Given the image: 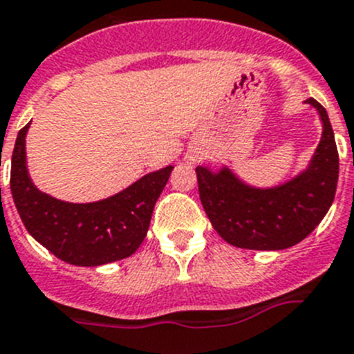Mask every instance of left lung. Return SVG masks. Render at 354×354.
Instances as JSON below:
<instances>
[{
  "label": "left lung",
  "instance_id": "1",
  "mask_svg": "<svg viewBox=\"0 0 354 354\" xmlns=\"http://www.w3.org/2000/svg\"><path fill=\"white\" fill-rule=\"evenodd\" d=\"M323 121V137L310 167L297 179L254 189L225 168L210 174L196 167L200 200L214 230L228 244L254 251H277L304 241L328 212L339 179V152L325 106L314 98Z\"/></svg>",
  "mask_w": 354,
  "mask_h": 354
}]
</instances>
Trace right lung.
<instances>
[{
    "label": "right lung",
    "instance_id": "1",
    "mask_svg": "<svg viewBox=\"0 0 354 354\" xmlns=\"http://www.w3.org/2000/svg\"><path fill=\"white\" fill-rule=\"evenodd\" d=\"M19 131L12 154L10 187L26 230L70 265H98L128 258L147 235L152 210L174 167L152 171L115 196L95 203H68L33 186L26 167V133Z\"/></svg>",
    "mask_w": 354,
    "mask_h": 354
}]
</instances>
